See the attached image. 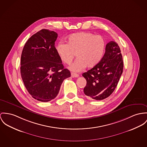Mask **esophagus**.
Instances as JSON below:
<instances>
[{"mask_svg":"<svg viewBox=\"0 0 147 147\" xmlns=\"http://www.w3.org/2000/svg\"><path fill=\"white\" fill-rule=\"evenodd\" d=\"M71 76L73 78H78L79 77V74H77V73H71Z\"/></svg>","mask_w":147,"mask_h":147,"instance_id":"34e87169","label":"esophagus"}]
</instances>
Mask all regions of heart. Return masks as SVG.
<instances>
[{"mask_svg":"<svg viewBox=\"0 0 147 147\" xmlns=\"http://www.w3.org/2000/svg\"><path fill=\"white\" fill-rule=\"evenodd\" d=\"M105 46L101 36L82 32L70 35L67 44L61 42L56 49L61 60L68 65L77 54L78 59L69 68L73 71L79 72L86 67L90 69L97 66L103 57Z\"/></svg>","mask_w":147,"mask_h":147,"instance_id":"1","label":"heart"}]
</instances>
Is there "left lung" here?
I'll use <instances>...</instances> for the list:
<instances>
[{"instance_id":"8db88e82","label":"left lung","mask_w":147,"mask_h":147,"mask_svg":"<svg viewBox=\"0 0 147 147\" xmlns=\"http://www.w3.org/2000/svg\"><path fill=\"white\" fill-rule=\"evenodd\" d=\"M121 50L115 41L109 42L100 63L82 76L87 80L84 93L90 98L102 100L110 96L116 88L123 71Z\"/></svg>"}]
</instances>
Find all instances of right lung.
Listing matches in <instances>:
<instances>
[{
  "mask_svg": "<svg viewBox=\"0 0 147 147\" xmlns=\"http://www.w3.org/2000/svg\"><path fill=\"white\" fill-rule=\"evenodd\" d=\"M57 34L42 29L26 42L21 58V75L32 97L41 102L54 99L64 80L70 77L55 47Z\"/></svg>",
  "mask_w": 147,
  "mask_h": 147,
  "instance_id": "1",
  "label": "right lung"
}]
</instances>
